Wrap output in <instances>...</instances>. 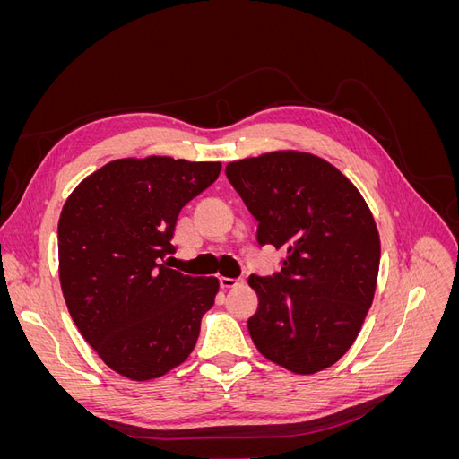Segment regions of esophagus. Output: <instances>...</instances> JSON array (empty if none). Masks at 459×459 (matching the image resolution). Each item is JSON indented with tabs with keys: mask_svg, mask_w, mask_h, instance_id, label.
<instances>
[{
	"mask_svg": "<svg viewBox=\"0 0 459 459\" xmlns=\"http://www.w3.org/2000/svg\"><path fill=\"white\" fill-rule=\"evenodd\" d=\"M243 280H235V277H220V287L221 289H233V287H239L243 285Z\"/></svg>",
	"mask_w": 459,
	"mask_h": 459,
	"instance_id": "obj_1",
	"label": "esophagus"
}]
</instances>
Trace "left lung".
<instances>
[{"label":"left lung","mask_w":459,"mask_h":459,"mask_svg":"<svg viewBox=\"0 0 459 459\" xmlns=\"http://www.w3.org/2000/svg\"><path fill=\"white\" fill-rule=\"evenodd\" d=\"M233 189L258 220L260 247L283 248L281 270L251 273L256 349L295 373L333 366L351 349L377 285L381 243L359 191L308 152H268L226 166Z\"/></svg>","instance_id":"left-lung-1"}]
</instances>
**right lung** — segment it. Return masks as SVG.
Segmentation results:
<instances>
[{
  "instance_id": "1",
  "label": "right lung",
  "mask_w": 459,
  "mask_h": 459,
  "mask_svg": "<svg viewBox=\"0 0 459 459\" xmlns=\"http://www.w3.org/2000/svg\"><path fill=\"white\" fill-rule=\"evenodd\" d=\"M220 162L124 159L88 176L59 218V277L76 327L103 362L155 379L195 349L216 277L169 268L178 214L211 187Z\"/></svg>"
}]
</instances>
